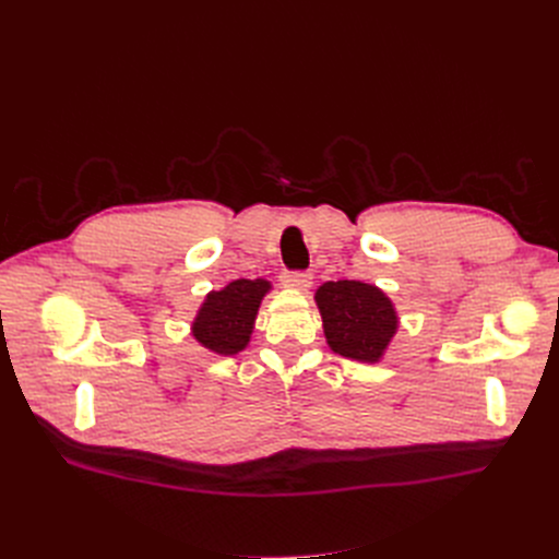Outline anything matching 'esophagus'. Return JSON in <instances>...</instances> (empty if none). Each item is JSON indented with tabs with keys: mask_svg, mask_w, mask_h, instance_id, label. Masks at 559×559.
Returning a JSON list of instances; mask_svg holds the SVG:
<instances>
[{
	"mask_svg": "<svg viewBox=\"0 0 559 559\" xmlns=\"http://www.w3.org/2000/svg\"><path fill=\"white\" fill-rule=\"evenodd\" d=\"M281 283L292 289H308L312 285V274L310 272H283Z\"/></svg>",
	"mask_w": 559,
	"mask_h": 559,
	"instance_id": "esophagus-1",
	"label": "esophagus"
}]
</instances>
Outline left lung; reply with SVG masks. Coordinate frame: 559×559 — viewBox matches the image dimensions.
I'll list each match as a JSON object with an SVG mask.
<instances>
[{
  "mask_svg": "<svg viewBox=\"0 0 559 559\" xmlns=\"http://www.w3.org/2000/svg\"><path fill=\"white\" fill-rule=\"evenodd\" d=\"M314 301L324 321V335L335 354L378 362L399 329V317L383 289L360 281H329Z\"/></svg>",
  "mask_w": 559,
  "mask_h": 559,
  "instance_id": "8db88e82",
  "label": "left lung"
}]
</instances>
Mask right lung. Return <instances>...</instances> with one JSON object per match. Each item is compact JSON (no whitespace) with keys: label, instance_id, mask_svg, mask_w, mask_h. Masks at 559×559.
I'll list each match as a JSON object with an SVG mask.
<instances>
[{"label":"right lung","instance_id":"add662e5","mask_svg":"<svg viewBox=\"0 0 559 559\" xmlns=\"http://www.w3.org/2000/svg\"><path fill=\"white\" fill-rule=\"evenodd\" d=\"M270 287L264 278H238L211 292L192 321L194 340L219 356L238 354L249 344L260 301Z\"/></svg>","mask_w":559,"mask_h":559}]
</instances>
